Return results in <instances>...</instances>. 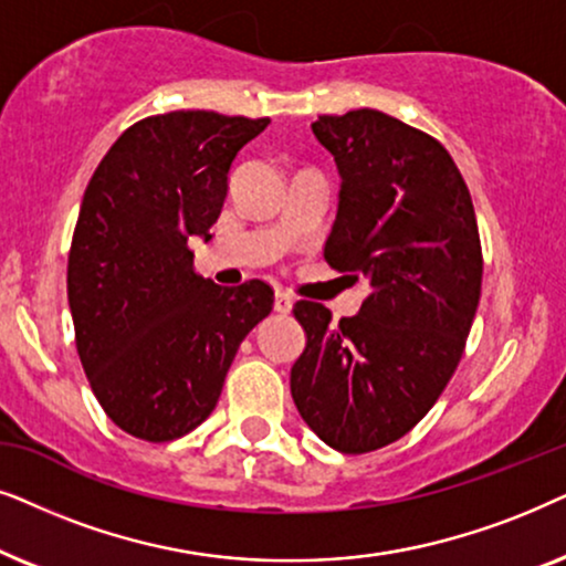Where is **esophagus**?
<instances>
[{"instance_id":"esophagus-1","label":"esophagus","mask_w":566,"mask_h":566,"mask_svg":"<svg viewBox=\"0 0 566 566\" xmlns=\"http://www.w3.org/2000/svg\"><path fill=\"white\" fill-rule=\"evenodd\" d=\"M292 305H295V300H292V295H287V292H276L274 297V311L287 315L292 311Z\"/></svg>"}]
</instances>
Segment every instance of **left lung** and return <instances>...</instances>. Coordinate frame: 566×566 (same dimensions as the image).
Instances as JSON below:
<instances>
[{"label": "left lung", "instance_id": "left-lung-1", "mask_svg": "<svg viewBox=\"0 0 566 566\" xmlns=\"http://www.w3.org/2000/svg\"><path fill=\"white\" fill-rule=\"evenodd\" d=\"M313 134L342 176L328 266L367 276L352 318L300 300L307 344L292 367L300 417L338 453L411 432L453 378L481 297L479 224L446 147L373 108L321 116Z\"/></svg>", "mask_w": 566, "mask_h": 566}]
</instances>
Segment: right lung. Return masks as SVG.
I'll return each mask as SVG.
<instances>
[{
  "label": "right lung",
  "instance_id": "right-lung-1",
  "mask_svg": "<svg viewBox=\"0 0 566 566\" xmlns=\"http://www.w3.org/2000/svg\"><path fill=\"white\" fill-rule=\"evenodd\" d=\"M269 118L170 111L129 126L97 165L74 224L66 295L90 388L116 427L184 437L220 401L240 342L274 307L261 279L196 274L188 235L222 212L235 155Z\"/></svg>",
  "mask_w": 566,
  "mask_h": 566
}]
</instances>
